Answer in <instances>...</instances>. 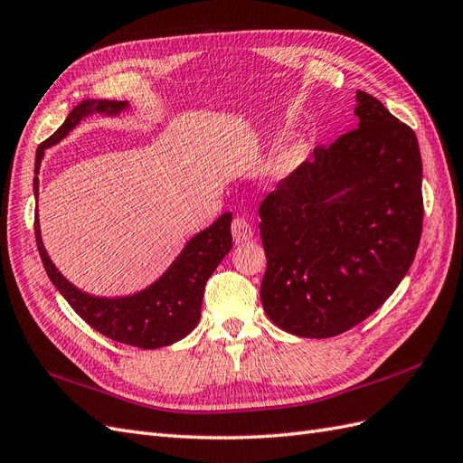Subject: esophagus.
<instances>
[{
    "label": "esophagus",
    "mask_w": 463,
    "mask_h": 463,
    "mask_svg": "<svg viewBox=\"0 0 463 463\" xmlns=\"http://www.w3.org/2000/svg\"><path fill=\"white\" fill-rule=\"evenodd\" d=\"M232 233H233V241L235 243H247L249 240H253V228H250V223L245 218H241V216L233 218V222H232Z\"/></svg>",
    "instance_id": "obj_1"
}]
</instances>
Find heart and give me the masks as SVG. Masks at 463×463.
Listing matches in <instances>:
<instances>
[{
    "instance_id": "b5f03b06",
    "label": "heart",
    "mask_w": 463,
    "mask_h": 463,
    "mask_svg": "<svg viewBox=\"0 0 463 463\" xmlns=\"http://www.w3.org/2000/svg\"><path fill=\"white\" fill-rule=\"evenodd\" d=\"M303 160V146L298 145V146H291L288 148L282 156H279L274 164V174L278 177H288L296 167L301 164Z\"/></svg>"
}]
</instances>
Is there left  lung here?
<instances>
[{"label": "left lung", "mask_w": 463, "mask_h": 463, "mask_svg": "<svg viewBox=\"0 0 463 463\" xmlns=\"http://www.w3.org/2000/svg\"><path fill=\"white\" fill-rule=\"evenodd\" d=\"M357 129L320 145L259 206L264 313L301 338L371 317L408 274L423 230L417 137L357 90Z\"/></svg>", "instance_id": "8db88e82"}]
</instances>
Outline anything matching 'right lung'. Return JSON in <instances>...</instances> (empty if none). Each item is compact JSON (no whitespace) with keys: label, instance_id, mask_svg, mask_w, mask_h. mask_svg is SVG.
<instances>
[{"label":"right lung","instance_id":"add662e5","mask_svg":"<svg viewBox=\"0 0 463 463\" xmlns=\"http://www.w3.org/2000/svg\"><path fill=\"white\" fill-rule=\"evenodd\" d=\"M129 102L82 100L67 116L61 128L36 150L34 162V199L38 201V172L46 148L58 145L77 125L92 116H119ZM232 213L222 214L213 226L193 235L184 250L175 257L156 282L123 298H98L80 291L55 269L42 243L38 210L34 214V233L42 262L52 284L73 307V311L106 338L143 349H158L179 342L199 325L204 286L218 269L222 259L232 250Z\"/></svg>","mask_w":463,"mask_h":463}]
</instances>
